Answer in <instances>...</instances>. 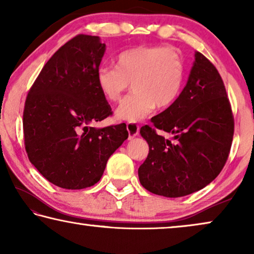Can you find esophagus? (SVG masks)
I'll return each instance as SVG.
<instances>
[{
	"instance_id": "obj_1",
	"label": "esophagus",
	"mask_w": 254,
	"mask_h": 254,
	"mask_svg": "<svg viewBox=\"0 0 254 254\" xmlns=\"http://www.w3.org/2000/svg\"><path fill=\"white\" fill-rule=\"evenodd\" d=\"M127 131L128 135H129V138H134L135 136H137L138 130H139V126L136 124H127Z\"/></svg>"
}]
</instances>
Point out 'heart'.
<instances>
[{
  "label": "heart",
  "instance_id": "heart-1",
  "mask_svg": "<svg viewBox=\"0 0 254 254\" xmlns=\"http://www.w3.org/2000/svg\"><path fill=\"white\" fill-rule=\"evenodd\" d=\"M182 57L166 47H137L123 51L117 66H101L96 72L98 89L110 102L119 101L129 83L133 94L116 110V118L137 123L176 101L185 82Z\"/></svg>",
  "mask_w": 254,
  "mask_h": 254
}]
</instances>
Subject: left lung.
Here are the masks:
<instances>
[{"mask_svg": "<svg viewBox=\"0 0 254 254\" xmlns=\"http://www.w3.org/2000/svg\"><path fill=\"white\" fill-rule=\"evenodd\" d=\"M143 126L149 154L138 168L141 185L159 196L183 197L209 185L225 166L234 118L218 69L196 51L188 81L171 106ZM159 129L172 135L166 139Z\"/></svg>", "mask_w": 254, "mask_h": 254, "instance_id": "8db88e82", "label": "left lung"}]
</instances>
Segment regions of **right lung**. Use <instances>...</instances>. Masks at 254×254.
I'll use <instances>...</instances> for the list:
<instances>
[{"label": "right lung", "instance_id": "obj_1", "mask_svg": "<svg viewBox=\"0 0 254 254\" xmlns=\"http://www.w3.org/2000/svg\"><path fill=\"white\" fill-rule=\"evenodd\" d=\"M105 49L100 36L80 34L69 40L43 66L25 102L28 159L61 188L97 183L109 158L128 137L126 124L90 127L111 115L96 83Z\"/></svg>", "mask_w": 254, "mask_h": 254}]
</instances>
